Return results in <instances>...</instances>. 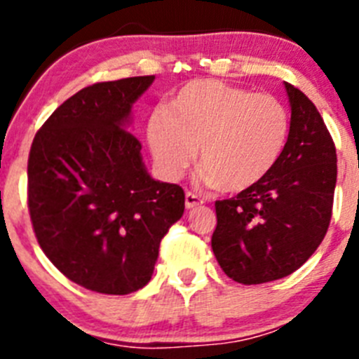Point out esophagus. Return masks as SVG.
<instances>
[{
	"label": "esophagus",
	"mask_w": 359,
	"mask_h": 359,
	"mask_svg": "<svg viewBox=\"0 0 359 359\" xmlns=\"http://www.w3.org/2000/svg\"><path fill=\"white\" fill-rule=\"evenodd\" d=\"M203 203H205V201H203V199L199 198L198 194H194V192H187V194H185V207L189 208V210L201 207Z\"/></svg>",
	"instance_id": "1"
}]
</instances>
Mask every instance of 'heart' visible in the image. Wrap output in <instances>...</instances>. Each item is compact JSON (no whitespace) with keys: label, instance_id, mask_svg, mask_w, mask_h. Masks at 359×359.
<instances>
[{"label":"heart","instance_id":"1","mask_svg":"<svg viewBox=\"0 0 359 359\" xmlns=\"http://www.w3.org/2000/svg\"><path fill=\"white\" fill-rule=\"evenodd\" d=\"M147 138L158 167L180 177L196 158L203 182L243 192L271 174L290 138V113L268 93L219 81H192L154 111Z\"/></svg>","mask_w":359,"mask_h":359}]
</instances>
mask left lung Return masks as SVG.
Segmentation results:
<instances>
[{
	"instance_id": "left-lung-1",
	"label": "left lung",
	"mask_w": 359,
	"mask_h": 359,
	"mask_svg": "<svg viewBox=\"0 0 359 359\" xmlns=\"http://www.w3.org/2000/svg\"><path fill=\"white\" fill-rule=\"evenodd\" d=\"M290 138L266 180L215 201L212 250L239 284H264L297 271L327 233L336 187V147L315 104L284 82Z\"/></svg>"
}]
</instances>
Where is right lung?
<instances>
[{"label":"right lung","instance_id":"right-lung-1","mask_svg":"<svg viewBox=\"0 0 359 359\" xmlns=\"http://www.w3.org/2000/svg\"><path fill=\"white\" fill-rule=\"evenodd\" d=\"M154 75L88 86L53 111L28 156V212L41 250L90 291L151 280L160 243L185 210L180 185L152 180L128 122Z\"/></svg>","mask_w":359,"mask_h":359}]
</instances>
